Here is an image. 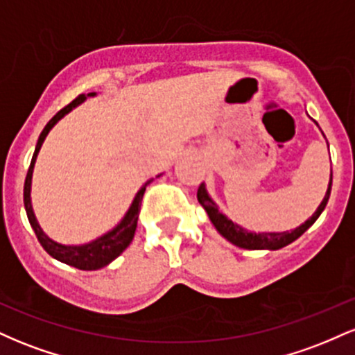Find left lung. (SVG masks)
I'll return each mask as SVG.
<instances>
[{
	"label": "left lung",
	"mask_w": 355,
	"mask_h": 355,
	"mask_svg": "<svg viewBox=\"0 0 355 355\" xmlns=\"http://www.w3.org/2000/svg\"><path fill=\"white\" fill-rule=\"evenodd\" d=\"M322 135H324V133H322ZM331 189H332V172H331V180H329V187H327V191H325L324 200L320 202V205L317 207V210L313 211L311 218H307L302 225H299L297 229L291 232H259V234H255V232L245 230L243 227H240L235 222H232L227 215H223L222 211H220L218 205L209 195V190H207L205 183H202V185L198 187L197 198L198 202H200V205L205 209L210 222L214 223V227L217 229L218 234L222 235L223 239L229 240L230 243H234V245H237L240 248H247V250H279V248L288 245V243H292L294 240L299 239L300 235L309 229V227L313 225V222L320 217V214L324 211L325 205H327L329 197H331Z\"/></svg>",
	"instance_id": "1"
}]
</instances>
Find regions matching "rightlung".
Listing matches in <instances>:
<instances>
[{
    "mask_svg": "<svg viewBox=\"0 0 355 355\" xmlns=\"http://www.w3.org/2000/svg\"><path fill=\"white\" fill-rule=\"evenodd\" d=\"M95 95H96L95 92L88 93V95H78L70 105H67L63 110H60V112L56 113L50 121H48L46 126L43 128L42 135L38 138V144H36L33 158H31V165L30 168H28L26 180H24V191H23L24 209H26L28 220H30L31 229L35 230L36 237H38L42 247L53 257V259L60 260V262L67 263V266L80 268V270H98V268L107 267L108 263H112L113 260H115L116 257L120 255L121 252L130 245V243H132L133 235H135V230H137L141 198H144L146 185L153 182V178H150V180L144 183V187L137 191L132 205H130V209L126 210L125 217L120 220V223H118L116 227H113L112 230H108L107 234H103L101 237L92 240V242L88 243H83V245H64V243L55 242V240L48 237V235L43 232L42 227H40L38 220L35 217L33 205H31V180H33V168L36 164V157H38L40 153V148H42L44 138H46L48 133H50V130L58 123L61 118L67 115V113H70L73 108H76L78 105L83 103L88 96H95ZM158 177H160V175H158Z\"/></svg>",
    "mask_w": 355,
    "mask_h": 355,
    "instance_id": "add662e5",
    "label": "right lung"
}]
</instances>
